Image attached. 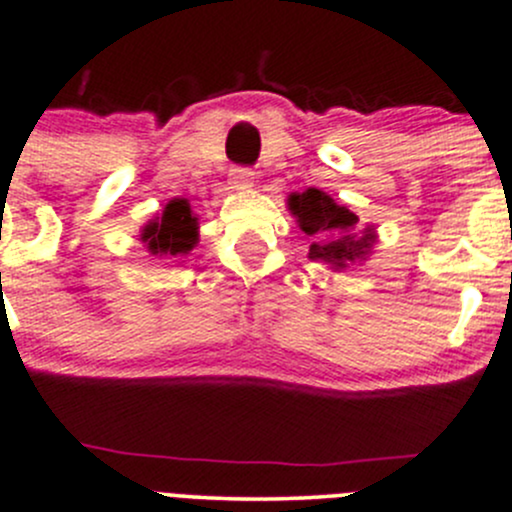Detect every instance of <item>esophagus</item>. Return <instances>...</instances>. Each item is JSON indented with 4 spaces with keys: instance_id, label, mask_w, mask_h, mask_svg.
Instances as JSON below:
<instances>
[{
    "instance_id": "obj_1",
    "label": "esophagus",
    "mask_w": 512,
    "mask_h": 512,
    "mask_svg": "<svg viewBox=\"0 0 512 512\" xmlns=\"http://www.w3.org/2000/svg\"><path fill=\"white\" fill-rule=\"evenodd\" d=\"M229 182L234 184L236 189H249L254 184V170L251 167H234L229 175Z\"/></svg>"
}]
</instances>
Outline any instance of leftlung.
I'll return each instance as SVG.
<instances>
[{
    "label": "left lung",
    "instance_id": "1",
    "mask_svg": "<svg viewBox=\"0 0 512 512\" xmlns=\"http://www.w3.org/2000/svg\"><path fill=\"white\" fill-rule=\"evenodd\" d=\"M288 207L298 217L300 229L313 239L308 258L330 263L335 268H345L370 254L374 244V231L360 229L355 214L350 209L335 204L330 194L310 187L303 194H291Z\"/></svg>",
    "mask_w": 512,
    "mask_h": 512
}]
</instances>
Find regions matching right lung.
<instances>
[{"label": "right lung", "mask_w": 512, "mask_h": 512, "mask_svg": "<svg viewBox=\"0 0 512 512\" xmlns=\"http://www.w3.org/2000/svg\"><path fill=\"white\" fill-rule=\"evenodd\" d=\"M142 241L155 256H184L197 244V217L189 209L187 199H172L162 217L142 229Z\"/></svg>", "instance_id": "1"}]
</instances>
